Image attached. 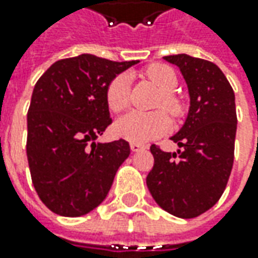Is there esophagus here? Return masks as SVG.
Returning <instances> with one entry per match:
<instances>
[{
    "mask_svg": "<svg viewBox=\"0 0 258 258\" xmlns=\"http://www.w3.org/2000/svg\"><path fill=\"white\" fill-rule=\"evenodd\" d=\"M142 149H145L144 145L136 144V142H132V144H131V151H132V152H139V151H142Z\"/></svg>",
    "mask_w": 258,
    "mask_h": 258,
    "instance_id": "obj_1",
    "label": "esophagus"
}]
</instances>
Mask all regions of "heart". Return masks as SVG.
<instances>
[{
    "label": "heart",
    "instance_id": "b5f03b06",
    "mask_svg": "<svg viewBox=\"0 0 258 258\" xmlns=\"http://www.w3.org/2000/svg\"><path fill=\"white\" fill-rule=\"evenodd\" d=\"M145 75L148 76L155 85L162 90V96L158 102L159 107H164L172 116H181L183 112V104L179 97L173 93L178 85L176 75L169 66L151 64ZM131 100V77L126 73L114 76L106 87V103L112 112H122L127 107ZM171 127L169 117L165 112L154 113H142V112H131L122 116L116 124L114 132L117 136L126 141L145 144L152 139L165 135Z\"/></svg>",
    "mask_w": 258,
    "mask_h": 258
}]
</instances>
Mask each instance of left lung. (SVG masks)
Segmentation results:
<instances>
[{
    "label": "left lung",
    "mask_w": 258,
    "mask_h": 258,
    "mask_svg": "<svg viewBox=\"0 0 258 258\" xmlns=\"http://www.w3.org/2000/svg\"><path fill=\"white\" fill-rule=\"evenodd\" d=\"M188 85L186 122L172 136L176 154L152 145L155 164L146 185L156 204L179 218H195L213 208L227 186L234 162L237 113L234 90L213 61L188 54L165 55Z\"/></svg>",
    "instance_id": "left-lung-1"
}]
</instances>
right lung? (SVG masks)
<instances>
[{
    "label": "right lung",
    "mask_w": 258,
    "mask_h": 258,
    "mask_svg": "<svg viewBox=\"0 0 258 258\" xmlns=\"http://www.w3.org/2000/svg\"><path fill=\"white\" fill-rule=\"evenodd\" d=\"M136 63L82 54L55 61L37 80L27 113V159L50 211L80 217L106 198L131 154L124 139L94 144L112 123L106 87Z\"/></svg>",
    "instance_id": "1"
}]
</instances>
